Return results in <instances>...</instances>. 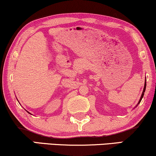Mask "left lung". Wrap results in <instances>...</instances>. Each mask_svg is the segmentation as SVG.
I'll return each mask as SVG.
<instances>
[{
	"instance_id": "8db88e82",
	"label": "left lung",
	"mask_w": 156,
	"mask_h": 156,
	"mask_svg": "<svg viewBox=\"0 0 156 156\" xmlns=\"http://www.w3.org/2000/svg\"><path fill=\"white\" fill-rule=\"evenodd\" d=\"M145 88H146V80H145V86H144V88H143V93H142V95H141V97H140V100H139V102H138V104H139L140 103V101H141L142 98H143V96H144V93H145Z\"/></svg>"
}]
</instances>
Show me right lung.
Wrapping results in <instances>:
<instances>
[{
	"label": "right lung",
	"instance_id": "obj_1",
	"mask_svg": "<svg viewBox=\"0 0 156 156\" xmlns=\"http://www.w3.org/2000/svg\"><path fill=\"white\" fill-rule=\"evenodd\" d=\"M28 113H29V112H28ZM29 114H30V113H29Z\"/></svg>",
	"mask_w": 156,
	"mask_h": 156
}]
</instances>
